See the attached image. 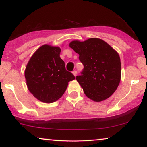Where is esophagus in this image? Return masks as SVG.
Wrapping results in <instances>:
<instances>
[{
  "label": "esophagus",
  "instance_id": "obj_1",
  "mask_svg": "<svg viewBox=\"0 0 147 147\" xmlns=\"http://www.w3.org/2000/svg\"><path fill=\"white\" fill-rule=\"evenodd\" d=\"M73 75L74 76H76V74H77V72L76 71H73Z\"/></svg>",
  "mask_w": 147,
  "mask_h": 147
}]
</instances>
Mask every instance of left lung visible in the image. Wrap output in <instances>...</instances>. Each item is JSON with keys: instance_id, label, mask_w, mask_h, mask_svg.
Segmentation results:
<instances>
[{"instance_id": "8db88e82", "label": "left lung", "mask_w": 147, "mask_h": 147, "mask_svg": "<svg viewBox=\"0 0 147 147\" xmlns=\"http://www.w3.org/2000/svg\"><path fill=\"white\" fill-rule=\"evenodd\" d=\"M69 47L79 54L84 68L76 79L84 93L94 102L108 98L121 81V63L117 52L98 38L73 41Z\"/></svg>"}]
</instances>
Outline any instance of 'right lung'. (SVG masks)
<instances>
[{
    "label": "right lung",
    "instance_id": "obj_1",
    "mask_svg": "<svg viewBox=\"0 0 147 147\" xmlns=\"http://www.w3.org/2000/svg\"><path fill=\"white\" fill-rule=\"evenodd\" d=\"M59 47L43 45L33 54L26 65L24 76L29 91L44 103H53L60 98L69 82L75 77L65 69L59 57Z\"/></svg>",
    "mask_w": 147,
    "mask_h": 147
}]
</instances>
